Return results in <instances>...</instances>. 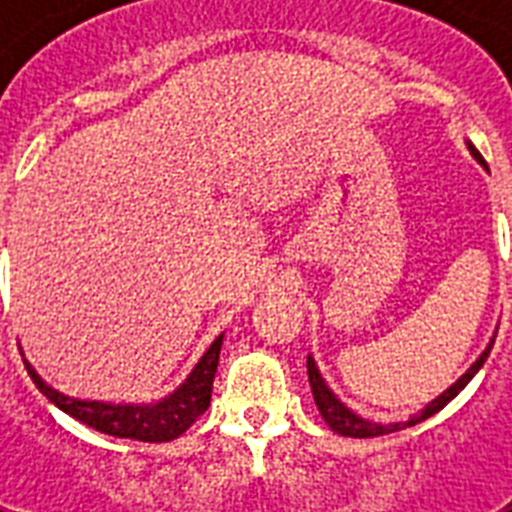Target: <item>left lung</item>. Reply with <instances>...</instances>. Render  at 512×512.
I'll list each match as a JSON object with an SVG mask.
<instances>
[{"mask_svg": "<svg viewBox=\"0 0 512 512\" xmlns=\"http://www.w3.org/2000/svg\"><path fill=\"white\" fill-rule=\"evenodd\" d=\"M470 154L476 156L478 162H484V156L478 154L476 146L473 143H468ZM494 340L486 345V350L481 353V356L476 358V364L470 366L468 372L462 374L460 380L454 382L452 388H446L444 393L438 398H433L425 409H422L420 414H414V417H409L406 422H390V425H382V422H372V420H364V417H358L356 412H350L348 406L342 404L340 398L329 390V385L324 382V377H321L319 366H316V361H313V356H308V382H311V390H313V401H316V406H319L321 417H324V422H327L329 428L335 430V433H340V436H350V438H374V436H385V433H396V430H404V428H412V425H417V422L428 420V417H433L436 412H441L449 401H452L457 393H460L465 385H468L473 377H476V372L484 366V361L489 358V350H492Z\"/></svg>", "mask_w": 512, "mask_h": 512, "instance_id": "obj_1", "label": "left lung"}]
</instances>
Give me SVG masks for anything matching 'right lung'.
Returning a JSON list of instances; mask_svg holds the SVG:
<instances>
[{"label":"right lung","instance_id":"obj_1","mask_svg":"<svg viewBox=\"0 0 512 512\" xmlns=\"http://www.w3.org/2000/svg\"><path fill=\"white\" fill-rule=\"evenodd\" d=\"M220 345H223V335L209 345L207 353L199 358V364L193 366V372L185 377L183 385L156 404H103V401L63 396L60 390L50 388L28 361L26 369L36 388L42 390L60 412L71 414L74 420L90 425L92 430H100L106 436L162 444V441L183 436L185 430L207 412L217 361H220Z\"/></svg>","mask_w":512,"mask_h":512}]
</instances>
